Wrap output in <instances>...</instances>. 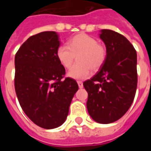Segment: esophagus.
<instances>
[{
	"label": "esophagus",
	"mask_w": 151,
	"mask_h": 151,
	"mask_svg": "<svg viewBox=\"0 0 151 151\" xmlns=\"http://www.w3.org/2000/svg\"><path fill=\"white\" fill-rule=\"evenodd\" d=\"M78 84L79 88H82L83 87V83L81 81H78Z\"/></svg>",
	"instance_id": "obj_1"
}]
</instances>
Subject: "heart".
Instances as JSON below:
<instances>
[{"mask_svg": "<svg viewBox=\"0 0 151 151\" xmlns=\"http://www.w3.org/2000/svg\"><path fill=\"white\" fill-rule=\"evenodd\" d=\"M56 55L60 65L65 69L72 66L77 56L78 63L68 72V76L73 79H86L90 77L91 69L96 71L104 64L107 50L96 39L80 33L70 38L66 46L58 47Z\"/></svg>", "mask_w": 151, "mask_h": 151, "instance_id": "heart-1", "label": "heart"}]
</instances>
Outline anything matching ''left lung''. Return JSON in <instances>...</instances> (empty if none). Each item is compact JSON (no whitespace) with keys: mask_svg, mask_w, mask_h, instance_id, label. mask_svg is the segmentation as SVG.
<instances>
[{"mask_svg":"<svg viewBox=\"0 0 151 151\" xmlns=\"http://www.w3.org/2000/svg\"><path fill=\"white\" fill-rule=\"evenodd\" d=\"M99 37L107 50L104 64L83 86L88 93L87 110L100 124L112 123L126 113L134 99L137 84V52L129 40L104 29Z\"/></svg>","mask_w":151,"mask_h":151,"instance_id":"1","label":"left lung"}]
</instances>
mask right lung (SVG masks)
<instances>
[{
  "mask_svg": "<svg viewBox=\"0 0 151 151\" xmlns=\"http://www.w3.org/2000/svg\"><path fill=\"white\" fill-rule=\"evenodd\" d=\"M60 45L55 31L32 35L15 55L14 86L22 110L38 126L51 129L65 121L72 99L78 90L74 79L56 58Z\"/></svg>",
  "mask_w": 151,
  "mask_h": 151,
  "instance_id": "obj_1",
  "label": "right lung"
}]
</instances>
